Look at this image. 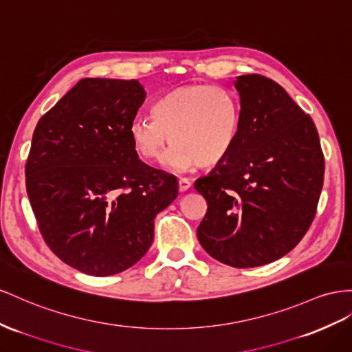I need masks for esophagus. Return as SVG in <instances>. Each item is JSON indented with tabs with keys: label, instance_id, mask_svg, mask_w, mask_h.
Instances as JSON below:
<instances>
[{
	"label": "esophagus",
	"instance_id": "esophagus-1",
	"mask_svg": "<svg viewBox=\"0 0 352 352\" xmlns=\"http://www.w3.org/2000/svg\"><path fill=\"white\" fill-rule=\"evenodd\" d=\"M191 185H192V182L189 179H185V177H180L179 179V189L182 192H185V191H188L189 188H191Z\"/></svg>",
	"mask_w": 352,
	"mask_h": 352
}]
</instances>
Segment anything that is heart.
Masks as SVG:
<instances>
[{
	"instance_id": "1",
	"label": "heart",
	"mask_w": 352,
	"mask_h": 352,
	"mask_svg": "<svg viewBox=\"0 0 352 352\" xmlns=\"http://www.w3.org/2000/svg\"><path fill=\"white\" fill-rule=\"evenodd\" d=\"M151 113L131 121L133 146L142 158L154 161L172 140L163 163L176 172L221 164L240 138V100L216 85H179L155 99Z\"/></svg>"
}]
</instances>
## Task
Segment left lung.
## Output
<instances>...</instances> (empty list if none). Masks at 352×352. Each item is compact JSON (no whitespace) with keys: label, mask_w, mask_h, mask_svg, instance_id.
I'll return each mask as SVG.
<instances>
[{"label":"left lung","mask_w":352,"mask_h":352,"mask_svg":"<svg viewBox=\"0 0 352 352\" xmlns=\"http://www.w3.org/2000/svg\"><path fill=\"white\" fill-rule=\"evenodd\" d=\"M241 107L232 153L194 188L207 201L197 228L203 249L234 268L287 254L314 221L324 179L317 129L280 84L262 75L234 81Z\"/></svg>","instance_id":"8db88e82"}]
</instances>
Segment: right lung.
Instances as JSON below:
<instances>
[{"mask_svg":"<svg viewBox=\"0 0 352 352\" xmlns=\"http://www.w3.org/2000/svg\"><path fill=\"white\" fill-rule=\"evenodd\" d=\"M146 98L136 80L84 78L38 121L26 191L53 253L107 277L144 258L154 219L175 201L177 179L142 163L130 124Z\"/></svg>","mask_w":352,"mask_h":352,"instance_id":"1","label":"right lung"}]
</instances>
